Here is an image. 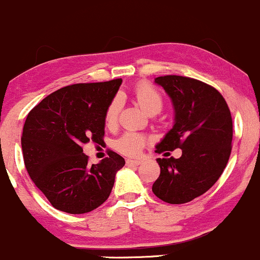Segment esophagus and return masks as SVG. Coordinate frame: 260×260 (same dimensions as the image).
<instances>
[{
  "label": "esophagus",
  "mask_w": 260,
  "mask_h": 260,
  "mask_svg": "<svg viewBox=\"0 0 260 260\" xmlns=\"http://www.w3.org/2000/svg\"><path fill=\"white\" fill-rule=\"evenodd\" d=\"M140 164H142V160H131V159L126 160L127 166H138Z\"/></svg>",
  "instance_id": "obj_1"
}]
</instances>
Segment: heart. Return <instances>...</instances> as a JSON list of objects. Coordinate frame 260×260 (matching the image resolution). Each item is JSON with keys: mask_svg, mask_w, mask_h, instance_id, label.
I'll return each instance as SVG.
<instances>
[{"mask_svg": "<svg viewBox=\"0 0 260 260\" xmlns=\"http://www.w3.org/2000/svg\"><path fill=\"white\" fill-rule=\"evenodd\" d=\"M134 95H136V99L138 101L139 105L142 106V109L149 113V115H156V113H159L162 110V95L155 86L149 84V83H139L136 86V89H134ZM121 106L122 99L120 95H117L109 104L105 112V123L107 127H112L116 124ZM147 143L148 138L144 134L137 132H126L122 134L120 138L115 140V148L121 154L128 155V156H136V155H138L143 150V148L145 147Z\"/></svg>", "mask_w": 260, "mask_h": 260, "instance_id": "1", "label": "heart"}]
</instances>
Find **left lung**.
<instances>
[{"label": "left lung", "instance_id": "left-lung-1", "mask_svg": "<svg viewBox=\"0 0 260 260\" xmlns=\"http://www.w3.org/2000/svg\"><path fill=\"white\" fill-rule=\"evenodd\" d=\"M155 83L165 89L175 109L174 127L155 151L180 148L182 156L156 159L160 176L153 192L170 204H183L210 189L228 165L234 133L231 112L222 95L201 80L164 76Z\"/></svg>", "mask_w": 260, "mask_h": 260}]
</instances>
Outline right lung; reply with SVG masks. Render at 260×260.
I'll list each match as a JSON object with an SVG mask.
<instances>
[{
  "label": "right lung",
  "instance_id": "add662e5",
  "mask_svg": "<svg viewBox=\"0 0 260 260\" xmlns=\"http://www.w3.org/2000/svg\"><path fill=\"white\" fill-rule=\"evenodd\" d=\"M121 83L64 86L28 113L22 136L25 169L53 208L84 214L109 198L124 159L110 150L109 157L89 165L82 147L103 140L105 112Z\"/></svg>",
  "mask_w": 260,
  "mask_h": 260
}]
</instances>
